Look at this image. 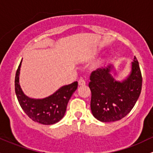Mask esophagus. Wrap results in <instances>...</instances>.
I'll use <instances>...</instances> for the list:
<instances>
[{
	"label": "esophagus",
	"instance_id": "1",
	"mask_svg": "<svg viewBox=\"0 0 153 153\" xmlns=\"http://www.w3.org/2000/svg\"><path fill=\"white\" fill-rule=\"evenodd\" d=\"M86 84V82L83 79H79V81H78V85L79 86H84V85Z\"/></svg>",
	"mask_w": 153,
	"mask_h": 153
}]
</instances>
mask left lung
Segmentation results:
<instances>
[{
	"label": "left lung",
	"instance_id": "left-lung-1",
	"mask_svg": "<svg viewBox=\"0 0 153 153\" xmlns=\"http://www.w3.org/2000/svg\"><path fill=\"white\" fill-rule=\"evenodd\" d=\"M111 67L91 73V110L97 120L110 123L122 120L131 112L141 94L142 76L137 59L132 62L131 75L123 82L111 76Z\"/></svg>",
	"mask_w": 153,
	"mask_h": 153
}]
</instances>
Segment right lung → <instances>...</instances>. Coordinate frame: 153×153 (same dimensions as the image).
<instances>
[{
	"instance_id": "obj_1",
	"label": "right lung",
	"mask_w": 153,
	"mask_h": 153,
	"mask_svg": "<svg viewBox=\"0 0 153 153\" xmlns=\"http://www.w3.org/2000/svg\"><path fill=\"white\" fill-rule=\"evenodd\" d=\"M21 62L16 72L14 86L16 95L22 109L33 121L42 125H53L60 121L64 116L70 97L77 89L78 82L62 86L48 97L39 100L31 99L24 94L19 84Z\"/></svg>"
}]
</instances>
